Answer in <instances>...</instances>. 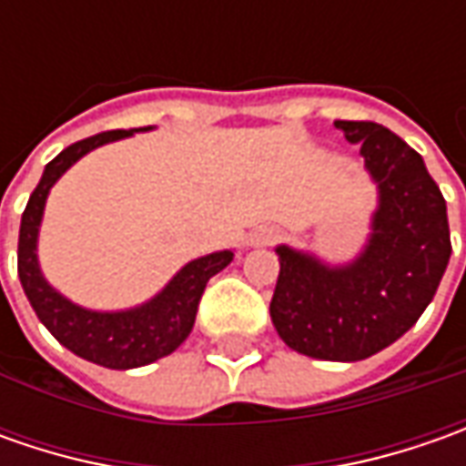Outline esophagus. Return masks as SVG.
<instances>
[{
	"mask_svg": "<svg viewBox=\"0 0 466 466\" xmlns=\"http://www.w3.org/2000/svg\"><path fill=\"white\" fill-rule=\"evenodd\" d=\"M275 241H278V230L275 228H261V230L254 233V238H251L254 246H272Z\"/></svg>",
	"mask_w": 466,
	"mask_h": 466,
	"instance_id": "1",
	"label": "esophagus"
}]
</instances>
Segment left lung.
Instances as JSON below:
<instances>
[{"mask_svg": "<svg viewBox=\"0 0 466 466\" xmlns=\"http://www.w3.org/2000/svg\"><path fill=\"white\" fill-rule=\"evenodd\" d=\"M360 142L381 205L366 254L345 269L279 246L269 313L288 348L321 360H366L397 342L433 300L451 257L446 199L422 157L373 121H334Z\"/></svg>", "mask_w": 466, "mask_h": 466, "instance_id": "left-lung-1", "label": "left lung"}]
</instances>
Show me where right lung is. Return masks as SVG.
<instances>
[{
	"instance_id": "right-lung-1",
	"label": "right lung",
	"mask_w": 466,
	"mask_h": 466,
	"mask_svg": "<svg viewBox=\"0 0 466 466\" xmlns=\"http://www.w3.org/2000/svg\"><path fill=\"white\" fill-rule=\"evenodd\" d=\"M129 135H132L129 129L100 132V135L69 145L66 150L56 155L46 166L38 187L33 188L27 199L23 223H20V241H17V275H20L23 290L33 311L44 321L46 329L75 355L98 366L116 368V370L147 366L178 348L194 327L199 300L209 278L225 269L233 259L230 251H220V254L188 261L187 267L170 279L168 288L153 298L147 306L121 313L85 311L59 296L41 278V269L35 261V236H38L48 188L54 187L64 170L75 160H80L85 153Z\"/></svg>"
}]
</instances>
